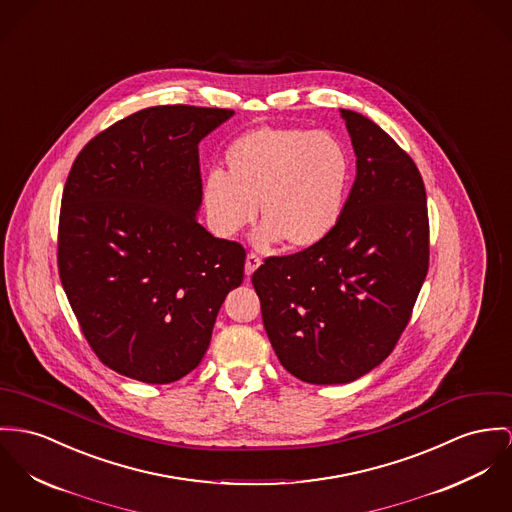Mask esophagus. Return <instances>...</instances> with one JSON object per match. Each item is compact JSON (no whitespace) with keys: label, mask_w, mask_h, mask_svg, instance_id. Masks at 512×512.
Masks as SVG:
<instances>
[{"label":"esophagus","mask_w":512,"mask_h":512,"mask_svg":"<svg viewBox=\"0 0 512 512\" xmlns=\"http://www.w3.org/2000/svg\"><path fill=\"white\" fill-rule=\"evenodd\" d=\"M261 265V259L255 255V253H249L247 255V259H245V275L251 276L255 271H257V267Z\"/></svg>","instance_id":"34e87169"}]
</instances>
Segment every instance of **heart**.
Here are the masks:
<instances>
[{
    "label": "heart",
    "mask_w": 512,
    "mask_h": 512,
    "mask_svg": "<svg viewBox=\"0 0 512 512\" xmlns=\"http://www.w3.org/2000/svg\"><path fill=\"white\" fill-rule=\"evenodd\" d=\"M226 173L210 171L202 202L210 228L222 237L239 234L257 218L261 247L280 239L308 249L333 232L343 216L351 161L327 132L263 126L239 136L226 152Z\"/></svg>",
    "instance_id": "b5f03b06"
}]
</instances>
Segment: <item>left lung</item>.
<instances>
[{"instance_id": "1", "label": "left lung", "mask_w": 512, "mask_h": 512, "mask_svg": "<svg viewBox=\"0 0 512 512\" xmlns=\"http://www.w3.org/2000/svg\"><path fill=\"white\" fill-rule=\"evenodd\" d=\"M356 179L333 232L269 257L251 282L280 364L308 384H349L394 351L429 271L421 173L376 122L341 109Z\"/></svg>"}]
</instances>
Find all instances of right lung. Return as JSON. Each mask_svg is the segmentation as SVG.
I'll use <instances>...</instances> for the list:
<instances>
[{"mask_svg":"<svg viewBox=\"0 0 512 512\" xmlns=\"http://www.w3.org/2000/svg\"><path fill=\"white\" fill-rule=\"evenodd\" d=\"M230 109L161 105L97 134L60 208L58 271L99 360L146 384L195 370L243 282L245 249L197 222L198 144Z\"/></svg>","mask_w":512,"mask_h":512,"instance_id":"add662e5","label":"right lung"}]
</instances>
